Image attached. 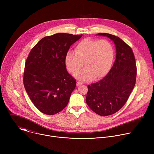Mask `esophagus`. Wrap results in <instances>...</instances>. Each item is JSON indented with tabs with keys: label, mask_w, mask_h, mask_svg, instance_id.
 Returning a JSON list of instances; mask_svg holds the SVG:
<instances>
[{
	"label": "esophagus",
	"mask_w": 154,
	"mask_h": 154,
	"mask_svg": "<svg viewBox=\"0 0 154 154\" xmlns=\"http://www.w3.org/2000/svg\"><path fill=\"white\" fill-rule=\"evenodd\" d=\"M82 84V82H77V86H79L81 85Z\"/></svg>",
	"instance_id": "esophagus-1"
}]
</instances>
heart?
Listing matches in <instances>:
<instances>
[{
	"label": "heart",
	"instance_id": "heart-1",
	"mask_svg": "<svg viewBox=\"0 0 154 154\" xmlns=\"http://www.w3.org/2000/svg\"><path fill=\"white\" fill-rule=\"evenodd\" d=\"M115 57L112 43L106 39L86 38L75 45L74 52L69 50L65 55L64 64L68 71L75 75L81 69L83 63L86 68L75 75L83 82L105 77L109 71Z\"/></svg>",
	"mask_w": 154,
	"mask_h": 154
}]
</instances>
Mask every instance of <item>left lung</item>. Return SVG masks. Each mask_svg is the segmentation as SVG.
<instances>
[{
	"mask_svg": "<svg viewBox=\"0 0 154 154\" xmlns=\"http://www.w3.org/2000/svg\"><path fill=\"white\" fill-rule=\"evenodd\" d=\"M112 39L116 50L110 71L100 81L88 86L86 102L96 114L113 115L125 105L135 85L137 66L131 48L120 38L109 33H97Z\"/></svg>",
	"mask_w": 154,
	"mask_h": 154,
	"instance_id": "obj_1",
	"label": "left lung"
}]
</instances>
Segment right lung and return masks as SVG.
Returning a JSON list of instances; mask_svg holds the SVG:
<instances>
[{
  "label": "right lung",
  "mask_w": 154,
  "mask_h": 154,
  "mask_svg": "<svg viewBox=\"0 0 154 154\" xmlns=\"http://www.w3.org/2000/svg\"><path fill=\"white\" fill-rule=\"evenodd\" d=\"M82 35L56 33L42 38L27 58L24 85L34 105L44 114L53 115L67 106L76 80L67 71L64 57Z\"/></svg>",
  "instance_id": "add662e5"
}]
</instances>
